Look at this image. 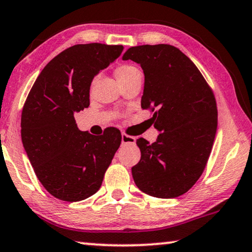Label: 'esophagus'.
Masks as SVG:
<instances>
[{
    "label": "esophagus",
    "mask_w": 252,
    "mask_h": 252,
    "mask_svg": "<svg viewBox=\"0 0 252 252\" xmlns=\"http://www.w3.org/2000/svg\"><path fill=\"white\" fill-rule=\"evenodd\" d=\"M136 138L133 136H129L125 133L122 134V143L123 144H135Z\"/></svg>",
    "instance_id": "1"
}]
</instances>
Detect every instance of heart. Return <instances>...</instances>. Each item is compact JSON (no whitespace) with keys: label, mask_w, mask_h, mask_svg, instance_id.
<instances>
[{"label":"heart","mask_w":252,"mask_h":252,"mask_svg":"<svg viewBox=\"0 0 252 252\" xmlns=\"http://www.w3.org/2000/svg\"><path fill=\"white\" fill-rule=\"evenodd\" d=\"M138 72H139V70L136 67H134V65L123 64V65H121V67L117 68L116 77H117V79H118L119 82H124V81L129 79V78H131L134 75H136V73H138Z\"/></svg>","instance_id":"heart-1"}]
</instances>
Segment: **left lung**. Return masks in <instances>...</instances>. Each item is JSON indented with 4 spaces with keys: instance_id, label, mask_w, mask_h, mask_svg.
Segmentation results:
<instances>
[{
    "instance_id": "1",
    "label": "left lung",
    "mask_w": 252,
    "mask_h": 252,
    "mask_svg": "<svg viewBox=\"0 0 252 252\" xmlns=\"http://www.w3.org/2000/svg\"><path fill=\"white\" fill-rule=\"evenodd\" d=\"M145 75L142 108L153 114L160 134L150 144L138 138L141 160L131 167L146 194L172 199L187 193L207 166L218 126L217 101L200 70L170 44L137 45L123 56Z\"/></svg>"
}]
</instances>
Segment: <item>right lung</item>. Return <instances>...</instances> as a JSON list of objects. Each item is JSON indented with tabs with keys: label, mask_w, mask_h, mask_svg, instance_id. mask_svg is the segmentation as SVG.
Returning <instances> with one entry per match:
<instances>
[{
	"label": "right lung",
	"mask_w": 252,
	"mask_h": 252,
	"mask_svg": "<svg viewBox=\"0 0 252 252\" xmlns=\"http://www.w3.org/2000/svg\"><path fill=\"white\" fill-rule=\"evenodd\" d=\"M123 45H72L43 68L21 115L23 147L43 188L77 202L94 194L122 142L119 129L101 136L78 129L73 115L89 107L94 77L121 56Z\"/></svg>",
	"instance_id": "1"
}]
</instances>
